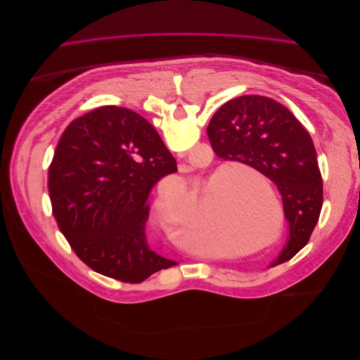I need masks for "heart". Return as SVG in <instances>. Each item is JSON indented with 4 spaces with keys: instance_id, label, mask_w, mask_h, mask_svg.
I'll return each instance as SVG.
<instances>
[{
    "instance_id": "obj_1",
    "label": "heart",
    "mask_w": 360,
    "mask_h": 360,
    "mask_svg": "<svg viewBox=\"0 0 360 360\" xmlns=\"http://www.w3.org/2000/svg\"><path fill=\"white\" fill-rule=\"evenodd\" d=\"M214 179L216 174L195 189L192 198L184 207L188 192L183 184L174 189H162L153 205L156 224L172 234L179 233L181 226L184 240L192 246H200L201 243L233 238L242 234L249 224L259 225L263 222L264 216L255 209V195H250V202L248 201L246 205H238L230 210H216V207L210 205V195L207 191Z\"/></svg>"
}]
</instances>
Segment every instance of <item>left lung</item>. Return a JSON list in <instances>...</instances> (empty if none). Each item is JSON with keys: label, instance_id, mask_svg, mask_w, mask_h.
I'll use <instances>...</instances> for the list:
<instances>
[{"label": "left lung", "instance_id": "1", "mask_svg": "<svg viewBox=\"0 0 360 360\" xmlns=\"http://www.w3.org/2000/svg\"><path fill=\"white\" fill-rule=\"evenodd\" d=\"M207 135L217 158L245 163L276 184L290 238L274 266L291 259L308 243L323 207L321 172L309 134L282 103L240 96L216 111Z\"/></svg>", "mask_w": 360, "mask_h": 360}]
</instances>
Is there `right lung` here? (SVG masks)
Segmentation results:
<instances>
[{"label":"right lung","instance_id":"obj_1","mask_svg":"<svg viewBox=\"0 0 360 360\" xmlns=\"http://www.w3.org/2000/svg\"><path fill=\"white\" fill-rule=\"evenodd\" d=\"M176 171L156 129L127 108L102 106L73 120L53 151L48 189L75 254L129 284L176 266L150 249L144 231L151 188Z\"/></svg>","mask_w":360,"mask_h":360}]
</instances>
